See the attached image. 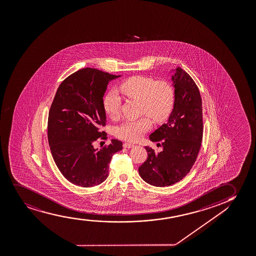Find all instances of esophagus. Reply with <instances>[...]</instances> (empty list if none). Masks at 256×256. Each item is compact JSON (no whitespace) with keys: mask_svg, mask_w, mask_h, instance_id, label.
Masks as SVG:
<instances>
[{"mask_svg":"<svg viewBox=\"0 0 256 256\" xmlns=\"http://www.w3.org/2000/svg\"><path fill=\"white\" fill-rule=\"evenodd\" d=\"M134 144H131V143H128V142H126V143H124V148H134Z\"/></svg>","mask_w":256,"mask_h":256,"instance_id":"obj_1","label":"esophagus"}]
</instances>
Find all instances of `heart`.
Masks as SVG:
<instances>
[{"label": "heart", "mask_w": 256, "mask_h": 256, "mask_svg": "<svg viewBox=\"0 0 256 256\" xmlns=\"http://www.w3.org/2000/svg\"><path fill=\"white\" fill-rule=\"evenodd\" d=\"M120 92L126 98L142 102V112L148 114L152 120L160 122L166 120L172 110L174 88L166 81L156 82L148 76L130 78L120 84ZM120 99L116 90H111L104 98V108L108 116L116 119L120 114ZM148 116L137 120H128L117 126L118 137L128 142H137L151 128Z\"/></svg>", "instance_id": "obj_1"}]
</instances>
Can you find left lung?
<instances>
[{"label": "left lung", "mask_w": 256, "mask_h": 256, "mask_svg": "<svg viewBox=\"0 0 256 256\" xmlns=\"http://www.w3.org/2000/svg\"><path fill=\"white\" fill-rule=\"evenodd\" d=\"M174 104L166 124L152 132L149 139L161 142L163 150L145 146L148 158L139 168L145 182L169 186L186 176L196 161L202 139V98L188 73L180 67L170 72Z\"/></svg>", "instance_id": "1"}]
</instances>
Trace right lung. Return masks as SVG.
Returning <instances> with one entry per match:
<instances>
[{"label": "right lung", "mask_w": 256, "mask_h": 256, "mask_svg": "<svg viewBox=\"0 0 256 256\" xmlns=\"http://www.w3.org/2000/svg\"><path fill=\"white\" fill-rule=\"evenodd\" d=\"M94 68H84L60 84L48 116V143L60 172L78 186L92 187L108 175L114 154L122 142L96 148L94 142L106 139L100 126L106 124L104 96L108 82L120 78Z\"/></svg>", "instance_id": "add662e5"}]
</instances>
